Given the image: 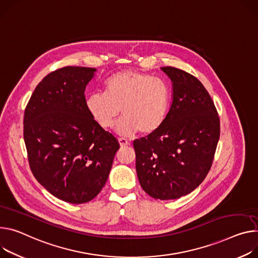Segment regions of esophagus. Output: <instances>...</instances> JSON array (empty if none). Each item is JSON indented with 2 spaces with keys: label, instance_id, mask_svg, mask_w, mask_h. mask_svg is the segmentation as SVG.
<instances>
[{
  "label": "esophagus",
  "instance_id": "34e87169",
  "mask_svg": "<svg viewBox=\"0 0 258 258\" xmlns=\"http://www.w3.org/2000/svg\"><path fill=\"white\" fill-rule=\"evenodd\" d=\"M118 141H119V144H120L121 147H125V146H127L130 144V142L124 138H119Z\"/></svg>",
  "mask_w": 258,
  "mask_h": 258
}]
</instances>
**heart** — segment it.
<instances>
[{"mask_svg": "<svg viewBox=\"0 0 258 258\" xmlns=\"http://www.w3.org/2000/svg\"><path fill=\"white\" fill-rule=\"evenodd\" d=\"M105 93H92L86 109L95 122L104 130L114 126L124 116L116 131L131 136L138 131L149 135L165 122L171 104V88L162 78L138 71H122L110 76Z\"/></svg>", "mask_w": 258, "mask_h": 258, "instance_id": "b5f03b06", "label": "heart"}]
</instances>
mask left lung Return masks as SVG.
I'll return each instance as SVG.
<instances>
[{
  "label": "left lung",
  "instance_id": "1",
  "mask_svg": "<svg viewBox=\"0 0 258 258\" xmlns=\"http://www.w3.org/2000/svg\"><path fill=\"white\" fill-rule=\"evenodd\" d=\"M161 70L173 81V103L163 124L134 141L136 170L143 190L156 200H176L204 181L220 136L217 109L194 75Z\"/></svg>",
  "mask_w": 258,
  "mask_h": 258
}]
</instances>
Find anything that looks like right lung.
<instances>
[{
    "label": "right lung",
    "instance_id": "obj_1",
    "mask_svg": "<svg viewBox=\"0 0 258 258\" xmlns=\"http://www.w3.org/2000/svg\"><path fill=\"white\" fill-rule=\"evenodd\" d=\"M95 72L72 66L55 70L37 85L23 116L33 175L52 196L71 204L100 194L120 147L86 109L84 91Z\"/></svg>",
    "mask_w": 258,
    "mask_h": 258
}]
</instances>
